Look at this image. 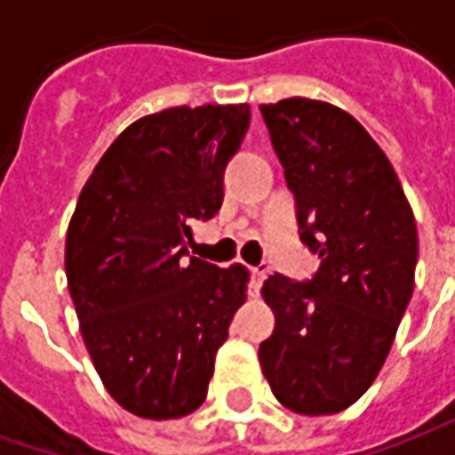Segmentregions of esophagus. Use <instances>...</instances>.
I'll list each match as a JSON object with an SVG mask.
<instances>
[{
  "instance_id": "34e87169",
  "label": "esophagus",
  "mask_w": 455,
  "mask_h": 455,
  "mask_svg": "<svg viewBox=\"0 0 455 455\" xmlns=\"http://www.w3.org/2000/svg\"><path fill=\"white\" fill-rule=\"evenodd\" d=\"M263 280H266V270L263 267H251V283H248L251 297H258L260 287H263Z\"/></svg>"
}]
</instances>
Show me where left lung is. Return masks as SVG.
Wrapping results in <instances>:
<instances>
[{"instance_id":"1","label":"left lung","mask_w":455,"mask_h":455,"mask_svg":"<svg viewBox=\"0 0 455 455\" xmlns=\"http://www.w3.org/2000/svg\"><path fill=\"white\" fill-rule=\"evenodd\" d=\"M260 112L295 192L299 238L322 266L309 283L277 273L263 283L275 331L258 358L287 410L336 414L390 353L414 290L417 224L390 160L351 114L305 97Z\"/></svg>"}]
</instances>
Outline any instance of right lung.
<instances>
[{"label":"right lung","instance_id":"obj_1","mask_svg":"<svg viewBox=\"0 0 455 455\" xmlns=\"http://www.w3.org/2000/svg\"><path fill=\"white\" fill-rule=\"evenodd\" d=\"M248 104L170 107L121 131L84 182L65 275L104 387L143 419H178L207 397L248 270L188 256L192 219L224 202V168Z\"/></svg>","mask_w":455,"mask_h":455}]
</instances>
